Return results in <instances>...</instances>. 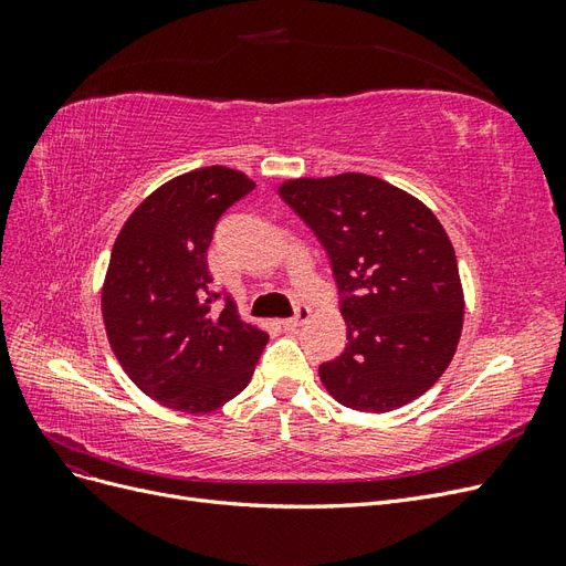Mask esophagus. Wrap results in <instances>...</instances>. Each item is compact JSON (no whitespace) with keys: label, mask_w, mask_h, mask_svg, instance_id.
I'll use <instances>...</instances> for the list:
<instances>
[{"label":"esophagus","mask_w":566,"mask_h":566,"mask_svg":"<svg viewBox=\"0 0 566 566\" xmlns=\"http://www.w3.org/2000/svg\"><path fill=\"white\" fill-rule=\"evenodd\" d=\"M310 316H312L310 306H306V304H297V306H295V316L285 318V321H283V328H285V331H297L300 325H304L306 321H310Z\"/></svg>","instance_id":"esophagus-1"}]
</instances>
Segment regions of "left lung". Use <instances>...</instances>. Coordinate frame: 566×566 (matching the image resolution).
Returning <instances> with one entry per match:
<instances>
[{"label": "left lung", "instance_id": "obj_1", "mask_svg": "<svg viewBox=\"0 0 566 566\" xmlns=\"http://www.w3.org/2000/svg\"><path fill=\"white\" fill-rule=\"evenodd\" d=\"M281 198L331 256L347 345L318 366L342 406L387 413L449 368L465 297L455 252L434 212L378 177L290 179Z\"/></svg>", "mask_w": 566, "mask_h": 566}]
</instances>
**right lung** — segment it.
<instances>
[{"instance_id": "obj_1", "label": "right lung", "mask_w": 566, "mask_h": 566, "mask_svg": "<svg viewBox=\"0 0 566 566\" xmlns=\"http://www.w3.org/2000/svg\"><path fill=\"white\" fill-rule=\"evenodd\" d=\"M252 188L238 169H193L153 191L115 238L101 293L108 342L146 397L181 413L238 397L269 342L231 297L214 310L208 269L219 217Z\"/></svg>"}]
</instances>
